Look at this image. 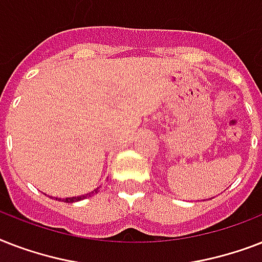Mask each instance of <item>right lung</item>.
<instances>
[{
  "instance_id": "add662e5",
  "label": "right lung",
  "mask_w": 262,
  "mask_h": 262,
  "mask_svg": "<svg viewBox=\"0 0 262 262\" xmlns=\"http://www.w3.org/2000/svg\"><path fill=\"white\" fill-rule=\"evenodd\" d=\"M98 189H99V187H98ZM98 189H95V190H92L91 193H87V194L79 195V197H68V199H58V200H61V201H65V203H76V201H80V200L88 199V197H91V195H94L95 193H98ZM55 200H57V197H55Z\"/></svg>"
}]
</instances>
